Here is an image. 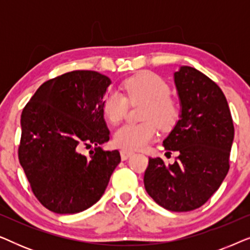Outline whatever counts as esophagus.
<instances>
[{
    "label": "esophagus",
    "mask_w": 250,
    "mask_h": 250,
    "mask_svg": "<svg viewBox=\"0 0 250 250\" xmlns=\"http://www.w3.org/2000/svg\"><path fill=\"white\" fill-rule=\"evenodd\" d=\"M134 155V152L133 151H129V150H126V149H123L121 151V157H122V160H127L129 157Z\"/></svg>",
    "instance_id": "obj_1"
}]
</instances>
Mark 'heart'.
I'll use <instances>...</instances> for the list:
<instances>
[{
	"label": "heart",
	"instance_id": "obj_1",
	"mask_svg": "<svg viewBox=\"0 0 250 250\" xmlns=\"http://www.w3.org/2000/svg\"><path fill=\"white\" fill-rule=\"evenodd\" d=\"M125 96L112 91L105 94L102 109L105 118L117 124L124 117L127 100L131 104H143L141 124H124L115 131L116 146L126 150L142 149L156 136V125L160 129L172 128L179 118V105L169 97V86L162 77L142 71L127 78L123 84Z\"/></svg>",
	"mask_w": 250,
	"mask_h": 250
}]
</instances>
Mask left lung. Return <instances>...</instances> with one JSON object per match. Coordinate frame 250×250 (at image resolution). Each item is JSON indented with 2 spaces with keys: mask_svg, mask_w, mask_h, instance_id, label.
<instances>
[{
  "mask_svg": "<svg viewBox=\"0 0 250 250\" xmlns=\"http://www.w3.org/2000/svg\"><path fill=\"white\" fill-rule=\"evenodd\" d=\"M174 84L180 118L163 146L179 157L168 165L159 157L149 158L143 182L162 207L190 211L203 206L227 176L234 127L227 98L209 77L181 66Z\"/></svg>",
  "mask_w": 250,
  "mask_h": 250,
  "instance_id": "obj_1",
  "label": "left lung"
}]
</instances>
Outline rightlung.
Returning <instances> with one entry per match:
<instances>
[{"label": "right lung", "instance_id": "right-lung-1", "mask_svg": "<svg viewBox=\"0 0 250 250\" xmlns=\"http://www.w3.org/2000/svg\"><path fill=\"white\" fill-rule=\"evenodd\" d=\"M110 78L98 71L75 70L45 82L23 108L18 150L34 194L57 214L83 211L100 200L121 163L109 141L102 102ZM94 146L90 156L80 152Z\"/></svg>", "mask_w": 250, "mask_h": 250}]
</instances>
